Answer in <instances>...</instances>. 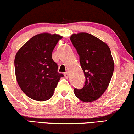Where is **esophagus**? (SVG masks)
Instances as JSON below:
<instances>
[{"label": "esophagus", "instance_id": "esophagus-1", "mask_svg": "<svg viewBox=\"0 0 134 134\" xmlns=\"http://www.w3.org/2000/svg\"><path fill=\"white\" fill-rule=\"evenodd\" d=\"M64 76H65V77H66V78H68L69 77V72H65L64 73Z\"/></svg>", "mask_w": 134, "mask_h": 134}]
</instances>
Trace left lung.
<instances>
[{
  "instance_id": "1",
  "label": "left lung",
  "mask_w": 134,
  "mask_h": 134,
  "mask_svg": "<svg viewBox=\"0 0 134 134\" xmlns=\"http://www.w3.org/2000/svg\"><path fill=\"white\" fill-rule=\"evenodd\" d=\"M70 40L86 77L84 87L75 89L74 92L82 102H93L103 94L113 76L114 63L110 49L105 42L87 33L73 34Z\"/></svg>"
}]
</instances>
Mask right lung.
<instances>
[{"label": "right lung", "mask_w": 134, "mask_h": 134, "mask_svg": "<svg viewBox=\"0 0 134 134\" xmlns=\"http://www.w3.org/2000/svg\"><path fill=\"white\" fill-rule=\"evenodd\" d=\"M62 36L36 35L18 50L15 57L16 80L23 92L37 101L48 100L63 75L58 72L52 52Z\"/></svg>", "instance_id": "obj_1"}]
</instances>
